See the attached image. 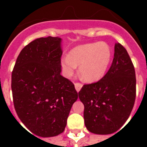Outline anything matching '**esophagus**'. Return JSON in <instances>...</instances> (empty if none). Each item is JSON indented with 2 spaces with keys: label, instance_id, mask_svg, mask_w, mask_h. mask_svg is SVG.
<instances>
[{
  "label": "esophagus",
  "instance_id": "34e87169",
  "mask_svg": "<svg viewBox=\"0 0 147 147\" xmlns=\"http://www.w3.org/2000/svg\"><path fill=\"white\" fill-rule=\"evenodd\" d=\"M82 87V85L80 84V83H76V84H75V88H76V90L77 92H78L80 91Z\"/></svg>",
  "mask_w": 147,
  "mask_h": 147
}]
</instances>
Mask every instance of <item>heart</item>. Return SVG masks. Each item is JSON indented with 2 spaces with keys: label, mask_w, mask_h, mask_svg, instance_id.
Here are the masks:
<instances>
[{
  "label": "heart",
  "mask_w": 147,
  "mask_h": 147,
  "mask_svg": "<svg viewBox=\"0 0 147 147\" xmlns=\"http://www.w3.org/2000/svg\"><path fill=\"white\" fill-rule=\"evenodd\" d=\"M112 59V49L105 42L80 45L64 55L60 66L65 77H71L79 65L78 71L86 82H95L104 77Z\"/></svg>",
  "instance_id": "b5f03b06"
}]
</instances>
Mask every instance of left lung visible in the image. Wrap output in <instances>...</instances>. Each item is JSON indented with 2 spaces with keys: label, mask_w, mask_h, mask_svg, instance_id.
<instances>
[{
  "label": "left lung",
  "mask_w": 147,
  "mask_h": 147,
  "mask_svg": "<svg viewBox=\"0 0 147 147\" xmlns=\"http://www.w3.org/2000/svg\"><path fill=\"white\" fill-rule=\"evenodd\" d=\"M111 66L98 82L83 85L78 97L85 106L86 128L95 134H111L124 124L136 98V75L126 49L114 46Z\"/></svg>",
  "instance_id": "left-lung-1"
}]
</instances>
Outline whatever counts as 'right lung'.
<instances>
[{"instance_id": "1", "label": "right lung", "mask_w": 147, "mask_h": 147, "mask_svg": "<svg viewBox=\"0 0 147 147\" xmlns=\"http://www.w3.org/2000/svg\"><path fill=\"white\" fill-rule=\"evenodd\" d=\"M62 39L39 38L20 53L11 89L17 115L33 134L55 137L64 131L78 99L73 83L60 75Z\"/></svg>"}]
</instances>
